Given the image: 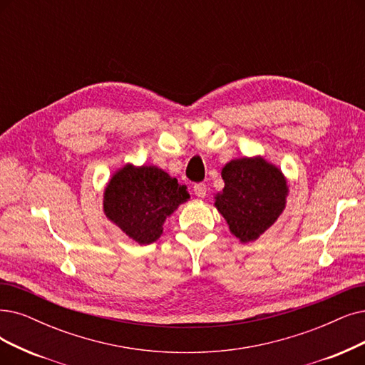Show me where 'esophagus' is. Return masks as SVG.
Returning <instances> with one entry per match:
<instances>
[{
    "label": "esophagus",
    "mask_w": 365,
    "mask_h": 365,
    "mask_svg": "<svg viewBox=\"0 0 365 365\" xmlns=\"http://www.w3.org/2000/svg\"><path fill=\"white\" fill-rule=\"evenodd\" d=\"M193 192H195V195H196L197 197H205V195H207V185L202 184V182L195 184Z\"/></svg>",
    "instance_id": "obj_1"
}]
</instances>
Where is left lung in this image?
Returning <instances> with one entry per match:
<instances>
[{
	"label": "left lung",
	"mask_w": 365,
	"mask_h": 365,
	"mask_svg": "<svg viewBox=\"0 0 365 365\" xmlns=\"http://www.w3.org/2000/svg\"><path fill=\"white\" fill-rule=\"evenodd\" d=\"M225 188L214 205L241 242L256 241L286 207L287 182L282 170L262 157L230 160L222 169Z\"/></svg>",
	"instance_id": "8db88e82"
}]
</instances>
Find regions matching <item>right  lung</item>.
<instances>
[{
    "label": "right lung",
    "mask_w": 365,
    "mask_h": 365,
    "mask_svg": "<svg viewBox=\"0 0 365 365\" xmlns=\"http://www.w3.org/2000/svg\"><path fill=\"white\" fill-rule=\"evenodd\" d=\"M190 199L187 187L157 166L125 165L105 188L103 210L112 223L138 244H151L163 233V223Z\"/></svg>",
    "instance_id": "obj_1"
}]
</instances>
